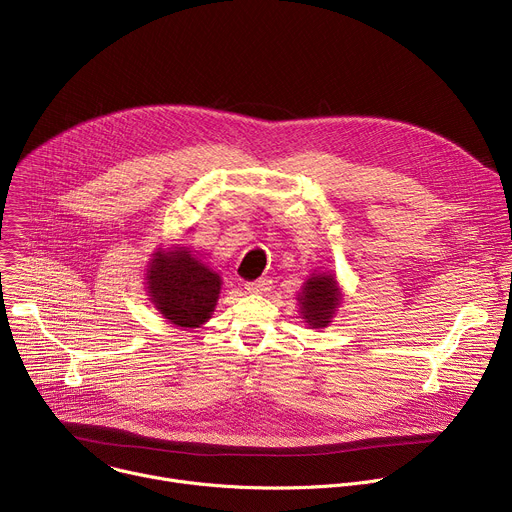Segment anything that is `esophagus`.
Masks as SVG:
<instances>
[{"mask_svg":"<svg viewBox=\"0 0 512 512\" xmlns=\"http://www.w3.org/2000/svg\"><path fill=\"white\" fill-rule=\"evenodd\" d=\"M245 289L249 294H265L269 291V279H255V281H247Z\"/></svg>","mask_w":512,"mask_h":512,"instance_id":"obj_1","label":"esophagus"}]
</instances>
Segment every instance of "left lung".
I'll list each match as a JSON object with an SVG mask.
<instances>
[{
    "label": "left lung",
    "mask_w": 512,
    "mask_h": 512,
    "mask_svg": "<svg viewBox=\"0 0 512 512\" xmlns=\"http://www.w3.org/2000/svg\"><path fill=\"white\" fill-rule=\"evenodd\" d=\"M300 302L304 320L314 328H324L340 302V291L334 277L324 273L314 275L304 285Z\"/></svg>",
    "instance_id": "1"
}]
</instances>
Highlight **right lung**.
I'll use <instances>...</instances> for the list:
<instances>
[{
    "mask_svg": "<svg viewBox=\"0 0 512 512\" xmlns=\"http://www.w3.org/2000/svg\"><path fill=\"white\" fill-rule=\"evenodd\" d=\"M148 289L164 318L182 328H196L216 306L221 277L178 247V251L156 253L148 271Z\"/></svg>",
    "mask_w": 512,
    "mask_h": 512,
    "instance_id": "add662e5",
    "label": "right lung"
}]
</instances>
